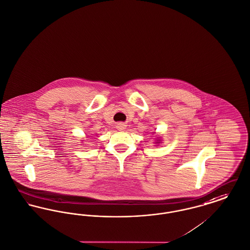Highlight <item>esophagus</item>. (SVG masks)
<instances>
[{"label": "esophagus", "mask_w": 250, "mask_h": 250, "mask_svg": "<svg viewBox=\"0 0 250 250\" xmlns=\"http://www.w3.org/2000/svg\"><path fill=\"white\" fill-rule=\"evenodd\" d=\"M117 128L119 130H124L125 128V125L123 123H119L117 125Z\"/></svg>", "instance_id": "esophagus-1"}]
</instances>
